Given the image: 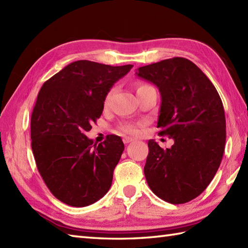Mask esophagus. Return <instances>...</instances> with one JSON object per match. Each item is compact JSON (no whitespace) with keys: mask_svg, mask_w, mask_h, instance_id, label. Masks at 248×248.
<instances>
[{"mask_svg":"<svg viewBox=\"0 0 248 248\" xmlns=\"http://www.w3.org/2000/svg\"><path fill=\"white\" fill-rule=\"evenodd\" d=\"M135 140L133 138H129V136H125V138H124V144H129L131 143V141H134Z\"/></svg>","mask_w":248,"mask_h":248,"instance_id":"1","label":"esophagus"}]
</instances>
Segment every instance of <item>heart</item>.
<instances>
[{"label": "heart", "mask_w": 248, "mask_h": 248, "mask_svg": "<svg viewBox=\"0 0 248 248\" xmlns=\"http://www.w3.org/2000/svg\"><path fill=\"white\" fill-rule=\"evenodd\" d=\"M148 88H151V86L148 85V84L138 83L136 84V93H140ZM114 92H115V88L113 87V88H110L108 93H107V96H105V98H104V107H108V105L109 104V101H110V99H112ZM120 129H121V131H124V133H129V134H136L139 132L138 125L132 124H124L121 125Z\"/></svg>", "instance_id": "1"}]
</instances>
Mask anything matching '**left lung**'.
Instances as JSON below:
<instances>
[{
	"instance_id": "left-lung-1",
	"label": "left lung",
	"mask_w": 248,
	"mask_h": 248,
	"mask_svg": "<svg viewBox=\"0 0 248 248\" xmlns=\"http://www.w3.org/2000/svg\"><path fill=\"white\" fill-rule=\"evenodd\" d=\"M161 93L159 134L175 140L163 149L148 141L144 172L157 197L179 204L191 202L212 181L223 159L226 118L212 82L189 60L172 57L136 72Z\"/></svg>"
}]
</instances>
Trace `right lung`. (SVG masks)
Masks as SVG:
<instances>
[{
	"label": "right lung",
	"mask_w": 248,
	"mask_h": 248,
	"mask_svg": "<svg viewBox=\"0 0 248 248\" xmlns=\"http://www.w3.org/2000/svg\"><path fill=\"white\" fill-rule=\"evenodd\" d=\"M133 65L77 61L39 91L31 117V150L50 192L62 202L86 207L108 193L124 146L117 135L93 144L85 132L102 114L104 98Z\"/></svg>",
	"instance_id": "right-lung-1"
}]
</instances>
